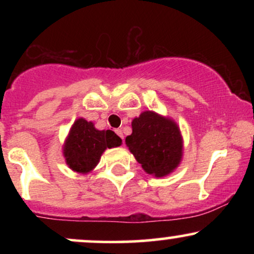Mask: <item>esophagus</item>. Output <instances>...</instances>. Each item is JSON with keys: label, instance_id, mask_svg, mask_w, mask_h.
Returning a JSON list of instances; mask_svg holds the SVG:
<instances>
[{"label": "esophagus", "instance_id": "1", "mask_svg": "<svg viewBox=\"0 0 254 254\" xmlns=\"http://www.w3.org/2000/svg\"><path fill=\"white\" fill-rule=\"evenodd\" d=\"M116 133H117V135L121 137V138L123 139V142H124V136H123V132H122V130L121 129H117V130H116Z\"/></svg>", "mask_w": 254, "mask_h": 254}]
</instances>
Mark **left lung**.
Listing matches in <instances>:
<instances>
[{
    "label": "left lung",
    "mask_w": 254,
    "mask_h": 254,
    "mask_svg": "<svg viewBox=\"0 0 254 254\" xmlns=\"http://www.w3.org/2000/svg\"><path fill=\"white\" fill-rule=\"evenodd\" d=\"M132 133L125 144L145 173L162 178L173 173L183 160L184 141L173 119L144 111L131 122Z\"/></svg>",
    "instance_id": "obj_1"
}]
</instances>
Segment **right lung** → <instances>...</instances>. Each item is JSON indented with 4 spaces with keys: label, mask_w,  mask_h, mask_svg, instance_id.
Masks as SVG:
<instances>
[{
    "label": "right lung",
    "mask_w": 254,
    "mask_h": 254,
    "mask_svg": "<svg viewBox=\"0 0 254 254\" xmlns=\"http://www.w3.org/2000/svg\"><path fill=\"white\" fill-rule=\"evenodd\" d=\"M121 144V137L112 130H98L93 122L77 118L65 137L63 156L75 173L88 174L97 167L107 148L111 149Z\"/></svg>",
    "instance_id": "1"
}]
</instances>
